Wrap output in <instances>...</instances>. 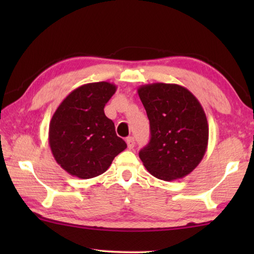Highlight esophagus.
Returning a JSON list of instances; mask_svg holds the SVG:
<instances>
[{
    "mask_svg": "<svg viewBox=\"0 0 254 254\" xmlns=\"http://www.w3.org/2000/svg\"><path fill=\"white\" fill-rule=\"evenodd\" d=\"M126 141H127V148H128V149H133V148H134V145H135L134 137L128 136Z\"/></svg>",
    "mask_w": 254,
    "mask_h": 254,
    "instance_id": "1",
    "label": "esophagus"
}]
</instances>
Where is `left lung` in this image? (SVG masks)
Instances as JSON below:
<instances>
[{"label":"left lung","instance_id":"left-lung-1","mask_svg":"<svg viewBox=\"0 0 254 254\" xmlns=\"http://www.w3.org/2000/svg\"><path fill=\"white\" fill-rule=\"evenodd\" d=\"M137 94L150 121L149 143L139 157L150 174L170 182L184 178L203 159L208 123L198 100L177 84L142 85Z\"/></svg>","mask_w":254,"mask_h":254}]
</instances>
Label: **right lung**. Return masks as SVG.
Returning <instances> with one entry per match:
<instances>
[{"mask_svg":"<svg viewBox=\"0 0 254 254\" xmlns=\"http://www.w3.org/2000/svg\"><path fill=\"white\" fill-rule=\"evenodd\" d=\"M117 92L109 81L81 85L74 89L51 118L49 145L55 160L80 179L100 176L127 143L115 133L104 106Z\"/></svg>","mask_w":254,"mask_h":254,"instance_id":"right-lung-1","label":"right lung"}]
</instances>
